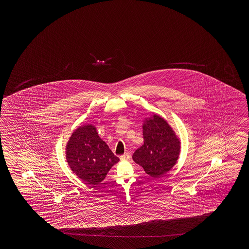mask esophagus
I'll use <instances>...</instances> for the list:
<instances>
[{"label":"esophagus","mask_w":249,"mask_h":249,"mask_svg":"<svg viewBox=\"0 0 249 249\" xmlns=\"http://www.w3.org/2000/svg\"><path fill=\"white\" fill-rule=\"evenodd\" d=\"M131 158V156H130V154L125 153L122 155V156H120V159L122 160V161H125V160H128V159H130Z\"/></svg>","instance_id":"esophagus-1"}]
</instances>
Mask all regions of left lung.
Here are the masks:
<instances>
[{
    "instance_id": "1",
    "label": "left lung",
    "mask_w": 249,
    "mask_h": 249,
    "mask_svg": "<svg viewBox=\"0 0 249 249\" xmlns=\"http://www.w3.org/2000/svg\"><path fill=\"white\" fill-rule=\"evenodd\" d=\"M144 144L135 150L132 159L142 166L147 175L159 178L176 164L180 155V142L168 123L153 115L143 124Z\"/></svg>"
}]
</instances>
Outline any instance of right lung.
Here are the masks:
<instances>
[{
	"mask_svg": "<svg viewBox=\"0 0 249 249\" xmlns=\"http://www.w3.org/2000/svg\"><path fill=\"white\" fill-rule=\"evenodd\" d=\"M66 158L71 170L86 184L95 186L105 179L107 172L119 159L99 137L92 124L74 131L66 148Z\"/></svg>",
	"mask_w": 249,
	"mask_h": 249,
	"instance_id": "1",
	"label": "right lung"
}]
</instances>
